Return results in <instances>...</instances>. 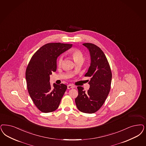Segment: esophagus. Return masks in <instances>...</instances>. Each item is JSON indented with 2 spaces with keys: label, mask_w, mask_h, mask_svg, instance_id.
Returning a JSON list of instances; mask_svg holds the SVG:
<instances>
[{
  "label": "esophagus",
  "mask_w": 146,
  "mask_h": 146,
  "mask_svg": "<svg viewBox=\"0 0 146 146\" xmlns=\"http://www.w3.org/2000/svg\"><path fill=\"white\" fill-rule=\"evenodd\" d=\"M75 87V86H74L72 85H67V88L68 89H70V88H74Z\"/></svg>",
  "instance_id": "esophagus-1"
}]
</instances>
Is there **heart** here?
<instances>
[{"mask_svg": "<svg viewBox=\"0 0 146 146\" xmlns=\"http://www.w3.org/2000/svg\"><path fill=\"white\" fill-rule=\"evenodd\" d=\"M72 55L73 56V58L74 61L79 60H83V55L80 50H73L72 52ZM62 62V58L61 57L58 61L59 66H61Z\"/></svg>", "mask_w": 146, "mask_h": 146, "instance_id": "heart-1", "label": "heart"}]
</instances>
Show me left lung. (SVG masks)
<instances>
[{
  "instance_id": "8db88e82",
  "label": "left lung",
  "mask_w": 146,
  "mask_h": 146,
  "mask_svg": "<svg viewBox=\"0 0 146 146\" xmlns=\"http://www.w3.org/2000/svg\"><path fill=\"white\" fill-rule=\"evenodd\" d=\"M90 52L91 64L85 76L91 78L90 88L84 91L81 86L77 87L78 96L75 99L78 109L85 113H94L103 105L110 93L111 72L106 55L98 46L91 43L82 44Z\"/></svg>"
}]
</instances>
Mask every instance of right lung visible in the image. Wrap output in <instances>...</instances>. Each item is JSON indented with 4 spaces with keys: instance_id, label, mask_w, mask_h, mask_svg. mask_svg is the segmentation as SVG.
I'll list each match as a JSON object with an SVG mask.
<instances>
[{
    "instance_id": "add662e5",
    "label": "right lung",
    "mask_w": 146,
    "mask_h": 146,
    "mask_svg": "<svg viewBox=\"0 0 146 146\" xmlns=\"http://www.w3.org/2000/svg\"><path fill=\"white\" fill-rule=\"evenodd\" d=\"M72 44L60 42L42 46L31 59L26 70L29 93L35 106L43 113L55 111L67 88L61 84L51 87L50 75L56 70V59L70 48Z\"/></svg>"
}]
</instances>
